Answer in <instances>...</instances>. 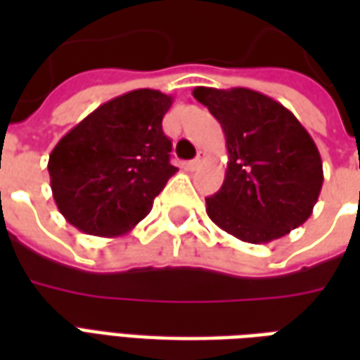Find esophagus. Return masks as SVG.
<instances>
[{
	"instance_id": "esophagus-1",
	"label": "esophagus",
	"mask_w": 360,
	"mask_h": 360,
	"mask_svg": "<svg viewBox=\"0 0 360 360\" xmlns=\"http://www.w3.org/2000/svg\"><path fill=\"white\" fill-rule=\"evenodd\" d=\"M204 160H206V154H204V152H198V156H196L193 162H188V169H198V167L202 165Z\"/></svg>"
}]
</instances>
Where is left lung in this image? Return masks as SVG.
Returning a JSON list of instances; mask_svg holds the SVG:
<instances>
[{
	"mask_svg": "<svg viewBox=\"0 0 360 360\" xmlns=\"http://www.w3.org/2000/svg\"><path fill=\"white\" fill-rule=\"evenodd\" d=\"M224 129L227 172L206 214L245 243H270L302 226L324 183L322 158L291 111L250 89L193 90Z\"/></svg>",
	"mask_w": 360,
	"mask_h": 360,
	"instance_id": "left-lung-1",
	"label": "left lung"
}]
</instances>
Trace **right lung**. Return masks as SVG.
I'll return each instance as SVG.
<instances>
[{
  "label": "right lung",
  "mask_w": 360,
  "mask_h": 360,
  "mask_svg": "<svg viewBox=\"0 0 360 360\" xmlns=\"http://www.w3.org/2000/svg\"><path fill=\"white\" fill-rule=\"evenodd\" d=\"M173 98L139 89L96 108L51 150L53 200L82 233L119 237L146 214L177 167L162 119Z\"/></svg>",
  "instance_id": "add662e5"
}]
</instances>
